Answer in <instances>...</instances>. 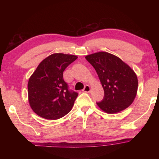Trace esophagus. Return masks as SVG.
Instances as JSON below:
<instances>
[{
  "label": "esophagus",
  "mask_w": 159,
  "mask_h": 159,
  "mask_svg": "<svg viewBox=\"0 0 159 159\" xmlns=\"http://www.w3.org/2000/svg\"><path fill=\"white\" fill-rule=\"evenodd\" d=\"M83 92H85V93H90V87L88 85H85V88H83Z\"/></svg>",
  "instance_id": "34e87169"
}]
</instances>
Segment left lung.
Here are the masks:
<instances>
[{"label":"left lung","mask_w":159,"mask_h":159,"mask_svg":"<svg viewBox=\"0 0 159 159\" xmlns=\"http://www.w3.org/2000/svg\"><path fill=\"white\" fill-rule=\"evenodd\" d=\"M88 60L97 74L104 91V98L97 102L108 114H115L130 105L135 98L138 81L135 73L116 56L106 52L87 55Z\"/></svg>","instance_id":"left-lung-1"}]
</instances>
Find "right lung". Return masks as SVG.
Wrapping results in <instances>:
<instances>
[{
	"label": "right lung",
	"instance_id": "right-lung-1",
	"mask_svg": "<svg viewBox=\"0 0 159 159\" xmlns=\"http://www.w3.org/2000/svg\"><path fill=\"white\" fill-rule=\"evenodd\" d=\"M75 55L55 53L43 60L28 83L29 104L37 115L56 120L71 111L79 93L69 90L63 72L76 60Z\"/></svg>",
	"mask_w": 159,
	"mask_h": 159
}]
</instances>
